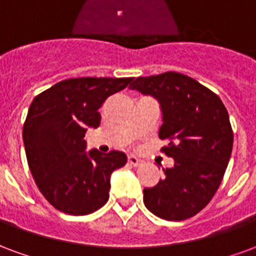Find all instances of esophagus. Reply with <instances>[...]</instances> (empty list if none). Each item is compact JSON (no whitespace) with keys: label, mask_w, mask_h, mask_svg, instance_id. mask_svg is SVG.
<instances>
[{"label":"esophagus","mask_w":256,"mask_h":256,"mask_svg":"<svg viewBox=\"0 0 256 256\" xmlns=\"http://www.w3.org/2000/svg\"><path fill=\"white\" fill-rule=\"evenodd\" d=\"M128 162H130L132 166H139V165H140V164H142L140 160H139V158H136L135 156H128Z\"/></svg>","instance_id":"obj_1"}]
</instances>
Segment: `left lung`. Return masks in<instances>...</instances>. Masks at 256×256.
<instances>
[{
	"instance_id": "obj_1",
	"label": "left lung",
	"mask_w": 256,
	"mask_h": 256,
	"mask_svg": "<svg viewBox=\"0 0 256 256\" xmlns=\"http://www.w3.org/2000/svg\"><path fill=\"white\" fill-rule=\"evenodd\" d=\"M130 88L160 100V139L168 140L162 152L174 160L158 184L143 190V202L166 221L194 217L217 192L232 154L226 108L212 90L178 72L136 78Z\"/></svg>"
}]
</instances>
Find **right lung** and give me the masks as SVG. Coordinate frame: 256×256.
Here are the masks:
<instances>
[{"mask_svg": "<svg viewBox=\"0 0 256 256\" xmlns=\"http://www.w3.org/2000/svg\"><path fill=\"white\" fill-rule=\"evenodd\" d=\"M132 78H76L60 82L34 98L23 140L39 191L60 212L86 216L109 199L110 174L124 166L121 151L86 152L88 126H100V108Z\"/></svg>", "mask_w": 256, "mask_h": 256, "instance_id": "1", "label": "right lung"}]
</instances>
